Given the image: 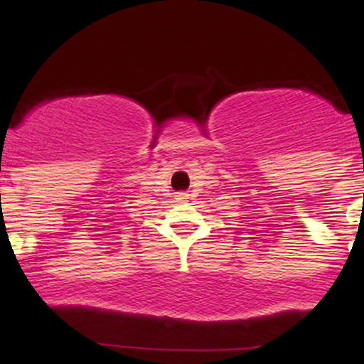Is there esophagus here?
<instances>
[{"label":"esophagus","mask_w":364,"mask_h":364,"mask_svg":"<svg viewBox=\"0 0 364 364\" xmlns=\"http://www.w3.org/2000/svg\"><path fill=\"white\" fill-rule=\"evenodd\" d=\"M176 196H178V200H181V202H183V200L186 198V193H178Z\"/></svg>","instance_id":"1"}]
</instances>
